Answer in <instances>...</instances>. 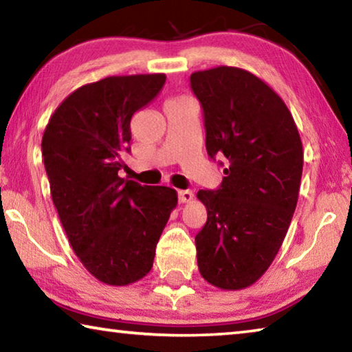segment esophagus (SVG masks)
I'll return each instance as SVG.
<instances>
[{
	"mask_svg": "<svg viewBox=\"0 0 352 352\" xmlns=\"http://www.w3.org/2000/svg\"><path fill=\"white\" fill-rule=\"evenodd\" d=\"M192 197H194L192 190H189V189L178 190V201H180V204H188V201L192 200Z\"/></svg>",
	"mask_w": 352,
	"mask_h": 352,
	"instance_id": "esophagus-1",
	"label": "esophagus"
}]
</instances>
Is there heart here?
I'll return each mask as SVG.
<instances>
[{
	"label": "heart",
	"instance_id": "heart-1",
	"mask_svg": "<svg viewBox=\"0 0 352 352\" xmlns=\"http://www.w3.org/2000/svg\"><path fill=\"white\" fill-rule=\"evenodd\" d=\"M174 100H182V98L180 99H174Z\"/></svg>",
	"mask_w": 352,
	"mask_h": 352
}]
</instances>
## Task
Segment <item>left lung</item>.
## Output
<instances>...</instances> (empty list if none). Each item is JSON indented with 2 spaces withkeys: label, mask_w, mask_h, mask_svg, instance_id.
Segmentation results:
<instances>
[{
  "label": "left lung",
  "mask_w": 352,
  "mask_h": 352,
  "mask_svg": "<svg viewBox=\"0 0 352 352\" xmlns=\"http://www.w3.org/2000/svg\"><path fill=\"white\" fill-rule=\"evenodd\" d=\"M190 90L204 110L208 155L225 157L219 189L197 192L208 212L195 236L199 270L219 289H245L269 269L294 217L300 133L284 100L245 69L197 71Z\"/></svg>",
  "instance_id": "obj_1"
}]
</instances>
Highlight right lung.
<instances>
[{
	"mask_svg": "<svg viewBox=\"0 0 352 352\" xmlns=\"http://www.w3.org/2000/svg\"><path fill=\"white\" fill-rule=\"evenodd\" d=\"M164 82V74L111 76L77 88L52 113L41 140L65 233L83 267L104 284L127 285L151 272L177 206L174 189L118 175L127 168L132 116Z\"/></svg>",
	"mask_w": 352,
	"mask_h": 352,
	"instance_id": "right-lung-1",
	"label": "right lung"
}]
</instances>
